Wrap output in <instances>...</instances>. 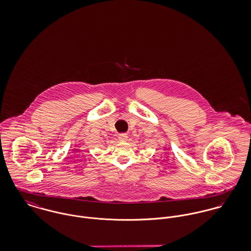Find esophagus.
Returning a JSON list of instances; mask_svg holds the SVG:
<instances>
[{"mask_svg": "<svg viewBox=\"0 0 251 251\" xmlns=\"http://www.w3.org/2000/svg\"><path fill=\"white\" fill-rule=\"evenodd\" d=\"M118 138L121 142H126L127 140V134L126 133H121V134H119Z\"/></svg>", "mask_w": 251, "mask_h": 251, "instance_id": "34e87169", "label": "esophagus"}]
</instances>
